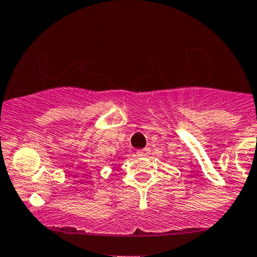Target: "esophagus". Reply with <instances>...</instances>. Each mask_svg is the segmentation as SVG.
Returning a JSON list of instances; mask_svg holds the SVG:
<instances>
[{
	"mask_svg": "<svg viewBox=\"0 0 257 257\" xmlns=\"http://www.w3.org/2000/svg\"><path fill=\"white\" fill-rule=\"evenodd\" d=\"M150 153V149H148V148H144V149H141V150H137V156H140V158H143V156H148Z\"/></svg>",
	"mask_w": 257,
	"mask_h": 257,
	"instance_id": "obj_1",
	"label": "esophagus"
}]
</instances>
